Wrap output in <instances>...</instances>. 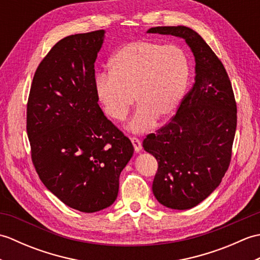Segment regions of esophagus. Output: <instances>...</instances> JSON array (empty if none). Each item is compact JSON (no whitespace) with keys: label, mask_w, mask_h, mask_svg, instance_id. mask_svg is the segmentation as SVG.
Segmentation results:
<instances>
[{"label":"esophagus","mask_w":260,"mask_h":260,"mask_svg":"<svg viewBox=\"0 0 260 260\" xmlns=\"http://www.w3.org/2000/svg\"><path fill=\"white\" fill-rule=\"evenodd\" d=\"M131 141H132V143H133V146H134L135 152H141V150H142V142L139 139H137V137H132Z\"/></svg>","instance_id":"1"}]
</instances>
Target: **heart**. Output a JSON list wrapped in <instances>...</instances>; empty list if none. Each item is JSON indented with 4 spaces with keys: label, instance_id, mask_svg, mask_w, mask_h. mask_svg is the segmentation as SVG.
<instances>
[{
    "label": "heart",
    "instance_id": "b5f03b06",
    "mask_svg": "<svg viewBox=\"0 0 260 260\" xmlns=\"http://www.w3.org/2000/svg\"><path fill=\"white\" fill-rule=\"evenodd\" d=\"M191 76L187 53L179 46L139 40L121 46L109 60V73H98L93 86L105 114L124 120L139 103L128 123L133 133L151 129L178 110Z\"/></svg>",
    "mask_w": 260,
    "mask_h": 260
}]
</instances>
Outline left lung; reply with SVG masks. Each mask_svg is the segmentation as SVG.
<instances>
[{
  "mask_svg": "<svg viewBox=\"0 0 260 260\" xmlns=\"http://www.w3.org/2000/svg\"><path fill=\"white\" fill-rule=\"evenodd\" d=\"M147 33L184 39L196 60V78L178 112L143 147L158 168L152 190L167 208L198 206L227 172L237 127V105L222 62L201 36L187 26H155Z\"/></svg>",
  "mask_w": 260,
  "mask_h": 260,
  "instance_id": "obj_1",
  "label": "left lung"
}]
</instances>
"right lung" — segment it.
<instances>
[{
    "mask_svg": "<svg viewBox=\"0 0 260 260\" xmlns=\"http://www.w3.org/2000/svg\"><path fill=\"white\" fill-rule=\"evenodd\" d=\"M105 31L63 38L33 77L26 107L31 157L47 189L68 207L112 206L134 147L98 105L93 79Z\"/></svg>",
    "mask_w": 260,
    "mask_h": 260,
    "instance_id": "add662e5",
    "label": "right lung"
}]
</instances>
